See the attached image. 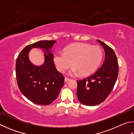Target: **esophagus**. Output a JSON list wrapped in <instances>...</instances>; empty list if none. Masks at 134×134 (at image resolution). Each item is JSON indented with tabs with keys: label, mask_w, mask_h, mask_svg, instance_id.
<instances>
[{
	"label": "esophagus",
	"mask_w": 134,
	"mask_h": 134,
	"mask_svg": "<svg viewBox=\"0 0 134 134\" xmlns=\"http://www.w3.org/2000/svg\"><path fill=\"white\" fill-rule=\"evenodd\" d=\"M70 80H70V79H68V78H67V77H65V79H64V81H65V82H66L70 81Z\"/></svg>",
	"instance_id": "1"
}]
</instances>
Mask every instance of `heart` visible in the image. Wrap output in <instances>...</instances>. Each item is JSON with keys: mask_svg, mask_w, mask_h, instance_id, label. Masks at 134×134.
Listing matches in <instances>:
<instances>
[{"mask_svg": "<svg viewBox=\"0 0 134 134\" xmlns=\"http://www.w3.org/2000/svg\"><path fill=\"white\" fill-rule=\"evenodd\" d=\"M102 59L103 52L100 48L84 43L68 46L63 52H57L54 56V63L60 72H64L72 64L71 75L92 73L100 65Z\"/></svg>", "mask_w": 134, "mask_h": 134, "instance_id": "heart-1", "label": "heart"}]
</instances>
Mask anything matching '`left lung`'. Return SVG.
<instances>
[{
	"mask_svg": "<svg viewBox=\"0 0 134 134\" xmlns=\"http://www.w3.org/2000/svg\"><path fill=\"white\" fill-rule=\"evenodd\" d=\"M105 51L102 66L93 74L78 80L77 96L84 105L94 106L101 103L113 90L118 75L117 58L113 48L97 40Z\"/></svg>",
	"mask_w": 134,
	"mask_h": 134,
	"instance_id": "1",
	"label": "left lung"
}]
</instances>
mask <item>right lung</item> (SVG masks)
Masks as SVG:
<instances>
[{
    "instance_id": "1",
    "label": "right lung",
    "mask_w": 134,
    "mask_h": 134,
    "mask_svg": "<svg viewBox=\"0 0 134 134\" xmlns=\"http://www.w3.org/2000/svg\"><path fill=\"white\" fill-rule=\"evenodd\" d=\"M55 40H42L27 46L18 55L16 74L19 88L29 100L38 105H48L59 96L64 85V77L57 71L53 62L52 48ZM34 48L43 50L45 62L36 66L28 57Z\"/></svg>"
}]
</instances>
